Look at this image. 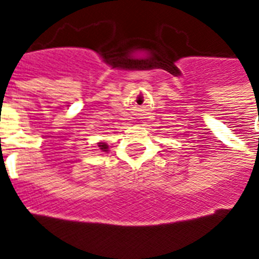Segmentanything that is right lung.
<instances>
[{
  "label": "right lung",
  "mask_w": 259,
  "mask_h": 259,
  "mask_svg": "<svg viewBox=\"0 0 259 259\" xmlns=\"http://www.w3.org/2000/svg\"><path fill=\"white\" fill-rule=\"evenodd\" d=\"M98 148H100L102 152H107V148H109V146H107V144L105 143H98Z\"/></svg>",
  "instance_id": "obj_1"
}]
</instances>
